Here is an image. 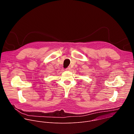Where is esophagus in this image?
Here are the masks:
<instances>
[{
    "label": "esophagus",
    "mask_w": 134,
    "mask_h": 134,
    "mask_svg": "<svg viewBox=\"0 0 134 134\" xmlns=\"http://www.w3.org/2000/svg\"><path fill=\"white\" fill-rule=\"evenodd\" d=\"M65 70H66V71H70V70H71V68H70V66H68V67L65 69Z\"/></svg>",
    "instance_id": "obj_1"
}]
</instances>
